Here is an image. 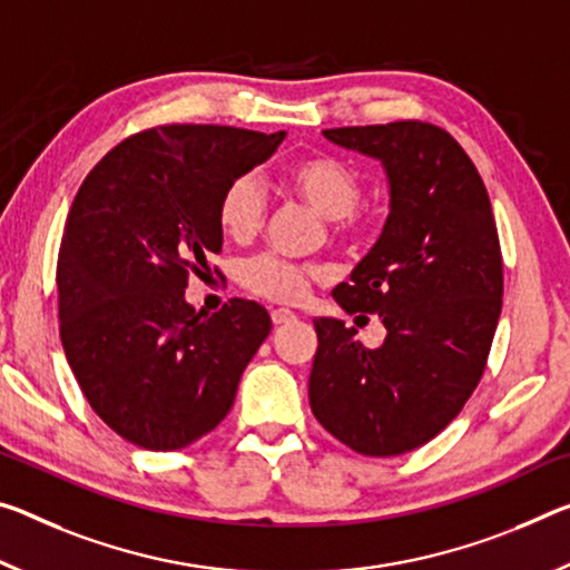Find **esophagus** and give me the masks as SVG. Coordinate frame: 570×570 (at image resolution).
Segmentation results:
<instances>
[{
    "instance_id": "obj_1",
    "label": "esophagus",
    "mask_w": 570,
    "mask_h": 570,
    "mask_svg": "<svg viewBox=\"0 0 570 570\" xmlns=\"http://www.w3.org/2000/svg\"><path fill=\"white\" fill-rule=\"evenodd\" d=\"M294 320H296V314L288 312V309H274V312H271V322H274L276 327H282V324H288V322H294Z\"/></svg>"
}]
</instances>
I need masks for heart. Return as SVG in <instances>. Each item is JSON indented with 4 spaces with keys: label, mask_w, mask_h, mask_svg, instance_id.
Masks as SVG:
<instances>
[{
    "label": "heart",
    "mask_w": 570,
    "mask_h": 570,
    "mask_svg": "<svg viewBox=\"0 0 570 570\" xmlns=\"http://www.w3.org/2000/svg\"><path fill=\"white\" fill-rule=\"evenodd\" d=\"M284 183L314 213L334 220V233L340 238L355 240L365 233V220L357 215V205L363 200V179L347 161L330 155L302 157L288 165ZM264 189L256 177L240 175L225 185L218 200V225L230 240H250L264 225ZM309 278V268L276 256H258L240 268V282L248 292L284 304L299 302Z\"/></svg>",
    "instance_id": "obj_1"
}]
</instances>
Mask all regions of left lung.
Returning <instances> with one entry per match:
<instances>
[{
  "mask_svg": "<svg viewBox=\"0 0 570 570\" xmlns=\"http://www.w3.org/2000/svg\"><path fill=\"white\" fill-rule=\"evenodd\" d=\"M322 134L385 169L381 238L332 296L347 314H377L387 337L370 350L345 322L314 320L312 413L357 454H405L456 419L484 373L502 312L490 195L466 151L433 124Z\"/></svg>",
  "mask_w": 570,
  "mask_h": 570,
  "instance_id": "1",
  "label": "left lung"
}]
</instances>
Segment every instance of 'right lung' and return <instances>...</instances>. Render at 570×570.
I'll return each mask as SVG.
<instances>
[{"label":"right lung","instance_id":"add662e5","mask_svg":"<svg viewBox=\"0 0 570 570\" xmlns=\"http://www.w3.org/2000/svg\"><path fill=\"white\" fill-rule=\"evenodd\" d=\"M284 137L157 126L108 151L78 189L58 253L60 342L90 409L131 444L175 451L210 433L268 337L261 304L230 299L203 317L185 288L223 248L225 185Z\"/></svg>","mask_w":570,"mask_h":570}]
</instances>
